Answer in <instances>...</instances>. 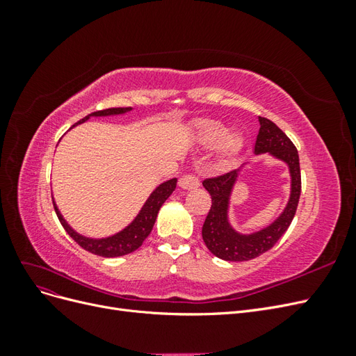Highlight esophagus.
<instances>
[{"label": "esophagus", "instance_id": "34e87169", "mask_svg": "<svg viewBox=\"0 0 356 356\" xmlns=\"http://www.w3.org/2000/svg\"><path fill=\"white\" fill-rule=\"evenodd\" d=\"M200 186V181L197 177L195 175H184L179 179V187L184 188V190H191V188H197Z\"/></svg>", "mask_w": 356, "mask_h": 356}]
</instances>
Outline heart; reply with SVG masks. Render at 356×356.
<instances>
[{
	"label": "heart",
	"instance_id": "b5f03b06",
	"mask_svg": "<svg viewBox=\"0 0 356 356\" xmlns=\"http://www.w3.org/2000/svg\"><path fill=\"white\" fill-rule=\"evenodd\" d=\"M197 136H199V143L207 148L221 145V154L225 161H232L236 156H238L243 144L241 134L238 132L227 134V129H225L221 123L213 122V120L200 122L197 126Z\"/></svg>",
	"mask_w": 356,
	"mask_h": 356
}]
</instances>
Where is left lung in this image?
<instances>
[{
	"mask_svg": "<svg viewBox=\"0 0 356 356\" xmlns=\"http://www.w3.org/2000/svg\"><path fill=\"white\" fill-rule=\"evenodd\" d=\"M260 131L254 147L255 154L268 153L285 161L291 175V195L284 212L266 229L251 234L236 232L229 222V203L234 182L238 181L242 168L234 169L203 181L212 199L208 217L203 222L202 238L208 250L225 261H248L264 254L275 246L293 221L301 193V175L298 152L291 139L273 122L266 117H258Z\"/></svg>",
	"mask_w": 356,
	"mask_h": 356,
	"instance_id": "8db88e82",
	"label": "left lung"
}]
</instances>
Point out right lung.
Instances as JSON below:
<instances>
[{
    "instance_id": "obj_1",
    "label": "right lung",
    "mask_w": 356,
    "mask_h": 356,
    "mask_svg": "<svg viewBox=\"0 0 356 356\" xmlns=\"http://www.w3.org/2000/svg\"><path fill=\"white\" fill-rule=\"evenodd\" d=\"M131 110H132L131 106H127V108H106V110H101V111H95L89 115H86L84 118H81V120L79 123H75L74 126L84 123L86 120H89L90 117L117 115V114H124ZM175 187H177V178H172V179L163 182V184H160L152 193V195H149V197L144 203V207L136 215V218L131 224H129L126 229H123L122 232H118L113 236H108V238H104V239H90V238H86V236L79 234L77 232L70 227L65 220H63L55 202H53V207H55V211H56L58 218L62 224V227L65 229V232L83 248V250L89 251L95 255L106 257V258L122 257V255L136 251L138 248L143 245V242L147 239V236L153 230V225L156 222L159 209L161 208V204L166 202V199L172 195V191L175 190Z\"/></svg>"
}]
</instances>
